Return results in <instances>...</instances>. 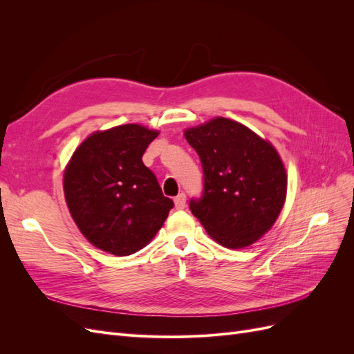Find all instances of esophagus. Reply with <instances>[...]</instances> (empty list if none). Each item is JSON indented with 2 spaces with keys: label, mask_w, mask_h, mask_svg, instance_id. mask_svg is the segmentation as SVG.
<instances>
[{
  "label": "esophagus",
  "mask_w": 354,
  "mask_h": 354,
  "mask_svg": "<svg viewBox=\"0 0 354 354\" xmlns=\"http://www.w3.org/2000/svg\"><path fill=\"white\" fill-rule=\"evenodd\" d=\"M174 205L177 209H183L186 207V195L185 194H178L174 198Z\"/></svg>",
  "instance_id": "1"
}]
</instances>
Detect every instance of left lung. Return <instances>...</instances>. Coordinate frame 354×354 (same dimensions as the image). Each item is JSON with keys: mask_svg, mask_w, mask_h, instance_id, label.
Listing matches in <instances>:
<instances>
[{"mask_svg": "<svg viewBox=\"0 0 354 354\" xmlns=\"http://www.w3.org/2000/svg\"><path fill=\"white\" fill-rule=\"evenodd\" d=\"M186 140L201 158L202 196L192 214L226 248H245L269 230L285 203L286 171L276 149L236 121L214 118L187 128Z\"/></svg>", "mask_w": 354, "mask_h": 354, "instance_id": "1", "label": "left lung"}]
</instances>
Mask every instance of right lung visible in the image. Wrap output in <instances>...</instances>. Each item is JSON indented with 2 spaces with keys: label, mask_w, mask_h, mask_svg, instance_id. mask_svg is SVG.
<instances>
[{
  "label": "right lung",
  "mask_w": 354,
  "mask_h": 354,
  "mask_svg": "<svg viewBox=\"0 0 354 354\" xmlns=\"http://www.w3.org/2000/svg\"><path fill=\"white\" fill-rule=\"evenodd\" d=\"M156 137L138 124L113 127L85 138L69 160L63 177L69 212L102 251L122 257L142 250L174 207L142 160Z\"/></svg>",
  "instance_id": "add662e5"
}]
</instances>
